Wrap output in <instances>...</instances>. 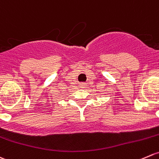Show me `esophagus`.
<instances>
[{
  "label": "esophagus",
  "mask_w": 159,
  "mask_h": 159,
  "mask_svg": "<svg viewBox=\"0 0 159 159\" xmlns=\"http://www.w3.org/2000/svg\"><path fill=\"white\" fill-rule=\"evenodd\" d=\"M79 87L81 88H86V84H85V83H84V82H81V83H80L79 84Z\"/></svg>",
  "instance_id": "esophagus-1"
}]
</instances>
